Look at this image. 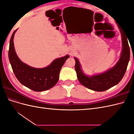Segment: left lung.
Listing matches in <instances>:
<instances>
[{
  "label": "left lung",
  "instance_id": "obj_1",
  "mask_svg": "<svg viewBox=\"0 0 134 134\" xmlns=\"http://www.w3.org/2000/svg\"><path fill=\"white\" fill-rule=\"evenodd\" d=\"M122 36V50L118 62L110 69L99 74L89 76L85 74L81 69V65L78 59L74 58L75 60V69L77 78L83 86L90 90L103 92L118 84L124 77L126 71L130 56V51L128 43V38L119 25H118Z\"/></svg>",
  "mask_w": 134,
  "mask_h": 134
}]
</instances>
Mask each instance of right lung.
Returning <instances> with one entry per match:
<instances>
[{
	"label": "right lung",
	"mask_w": 134,
	"mask_h": 134,
	"mask_svg": "<svg viewBox=\"0 0 134 134\" xmlns=\"http://www.w3.org/2000/svg\"><path fill=\"white\" fill-rule=\"evenodd\" d=\"M14 31L9 43L8 56L16 78L23 86L36 92L49 90L58 83L61 69L69 55L56 59L50 65L43 68H35L23 63L16 54L13 43Z\"/></svg>",
	"instance_id": "obj_1"
}]
</instances>
